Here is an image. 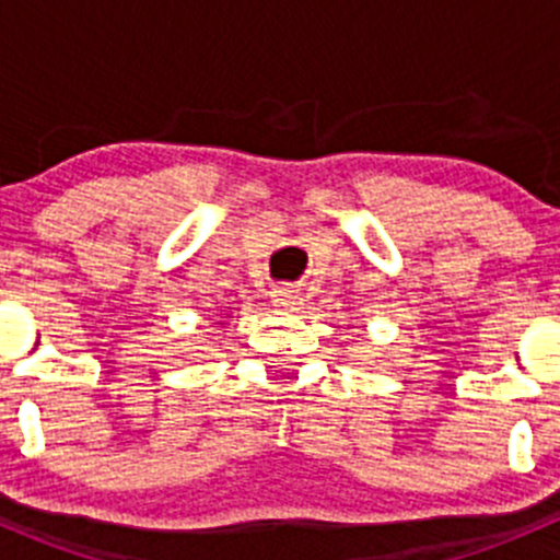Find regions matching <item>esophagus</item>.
Segmentation results:
<instances>
[{"instance_id":"1","label":"esophagus","mask_w":560,"mask_h":560,"mask_svg":"<svg viewBox=\"0 0 560 560\" xmlns=\"http://www.w3.org/2000/svg\"><path fill=\"white\" fill-rule=\"evenodd\" d=\"M273 306L281 312H298L303 306V298L295 287H276L273 290Z\"/></svg>"}]
</instances>
